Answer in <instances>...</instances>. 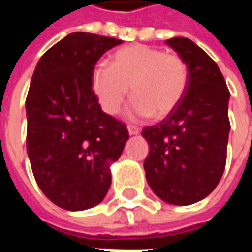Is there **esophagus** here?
Instances as JSON below:
<instances>
[{
    "label": "esophagus",
    "mask_w": 252,
    "mask_h": 252,
    "mask_svg": "<svg viewBox=\"0 0 252 252\" xmlns=\"http://www.w3.org/2000/svg\"><path fill=\"white\" fill-rule=\"evenodd\" d=\"M128 132H129V135H139L140 129L135 126H128Z\"/></svg>",
    "instance_id": "esophagus-1"
}]
</instances>
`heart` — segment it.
I'll list each match as a JSON object with an SVG mask.
<instances>
[{
  "mask_svg": "<svg viewBox=\"0 0 252 252\" xmlns=\"http://www.w3.org/2000/svg\"><path fill=\"white\" fill-rule=\"evenodd\" d=\"M188 81V64L180 55L144 44L121 48L110 67L97 66L92 72L93 92L108 115L120 112L131 86V120L169 115L184 97Z\"/></svg>",
  "mask_w": 252,
  "mask_h": 252,
  "instance_id": "heart-1",
  "label": "heart"
}]
</instances>
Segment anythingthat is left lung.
I'll use <instances>...</instances> for the list:
<instances>
[{"label": "left lung", "instance_id": "obj_1", "mask_svg": "<svg viewBox=\"0 0 252 252\" xmlns=\"http://www.w3.org/2000/svg\"><path fill=\"white\" fill-rule=\"evenodd\" d=\"M166 44L186 62L189 81L166 119L143 129L150 147L144 171L160 200L190 205L211 194L225 169L229 92L219 66L195 43L173 37Z\"/></svg>", "mask_w": 252, "mask_h": 252}]
</instances>
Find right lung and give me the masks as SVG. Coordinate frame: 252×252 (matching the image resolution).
I'll return each mask as SVG.
<instances>
[{"label": "right lung", "instance_id": "add662e5", "mask_svg": "<svg viewBox=\"0 0 252 252\" xmlns=\"http://www.w3.org/2000/svg\"><path fill=\"white\" fill-rule=\"evenodd\" d=\"M123 40L74 32L40 58L25 101L27 153L41 191L66 211H85L112 184L110 166L128 140L124 123L101 109L92 72Z\"/></svg>", "mask_w": 252, "mask_h": 252}]
</instances>
